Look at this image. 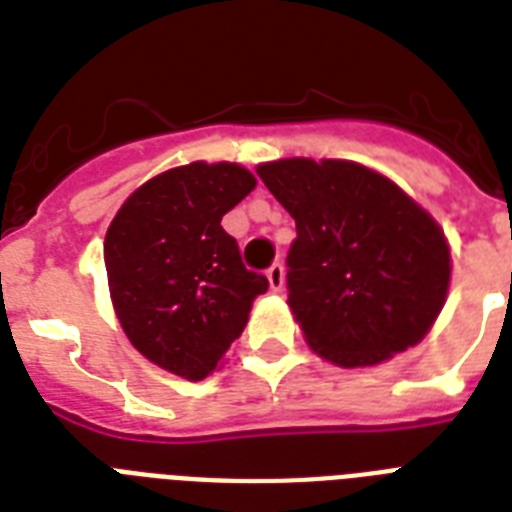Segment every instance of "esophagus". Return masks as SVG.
Masks as SVG:
<instances>
[{
	"label": "esophagus",
	"mask_w": 512,
	"mask_h": 512,
	"mask_svg": "<svg viewBox=\"0 0 512 512\" xmlns=\"http://www.w3.org/2000/svg\"><path fill=\"white\" fill-rule=\"evenodd\" d=\"M268 281H271V289H276V292H281V289H284V263H279V260H276V263L271 265V268H268Z\"/></svg>",
	"instance_id": "obj_1"
}]
</instances>
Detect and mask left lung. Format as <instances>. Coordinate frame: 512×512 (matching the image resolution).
<instances>
[{
  "instance_id": "8db88e82",
  "label": "left lung",
  "mask_w": 512,
  "mask_h": 512,
  "mask_svg": "<svg viewBox=\"0 0 512 512\" xmlns=\"http://www.w3.org/2000/svg\"><path fill=\"white\" fill-rule=\"evenodd\" d=\"M257 175L295 217L289 308L316 353L372 366L428 335L449 289L436 220L361 164L281 159Z\"/></svg>"
}]
</instances>
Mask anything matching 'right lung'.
Masks as SVG:
<instances>
[{
	"mask_svg": "<svg viewBox=\"0 0 512 512\" xmlns=\"http://www.w3.org/2000/svg\"><path fill=\"white\" fill-rule=\"evenodd\" d=\"M252 188L239 164H185L140 185L108 225L103 260L124 335L185 380L215 372L268 289L220 225Z\"/></svg>",
	"mask_w": 512,
	"mask_h": 512,
	"instance_id": "right-lung-1",
	"label": "right lung"
}]
</instances>
